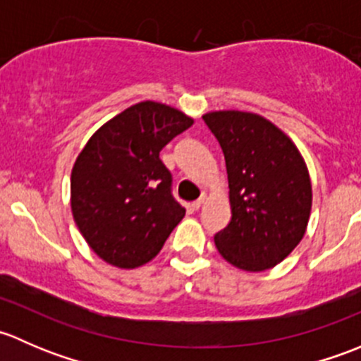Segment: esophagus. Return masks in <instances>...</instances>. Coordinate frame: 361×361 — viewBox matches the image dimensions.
Wrapping results in <instances>:
<instances>
[{
  "mask_svg": "<svg viewBox=\"0 0 361 361\" xmlns=\"http://www.w3.org/2000/svg\"><path fill=\"white\" fill-rule=\"evenodd\" d=\"M204 202H206V194H202L201 197L197 199V201H194V202H192V204H190V207H192V209H194V211H197L199 207H201Z\"/></svg>",
  "mask_w": 361,
  "mask_h": 361,
  "instance_id": "obj_1",
  "label": "esophagus"
}]
</instances>
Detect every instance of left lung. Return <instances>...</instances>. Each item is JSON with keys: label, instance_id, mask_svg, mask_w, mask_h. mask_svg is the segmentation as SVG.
I'll use <instances>...</instances> for the list:
<instances>
[{"label": "left lung", "instance_id": "obj_1", "mask_svg": "<svg viewBox=\"0 0 361 361\" xmlns=\"http://www.w3.org/2000/svg\"><path fill=\"white\" fill-rule=\"evenodd\" d=\"M202 118L224 152L232 209L214 245L243 271L274 267L307 228L312 204L307 166L293 141L264 116L228 110Z\"/></svg>", "mask_w": 361, "mask_h": 361}]
</instances>
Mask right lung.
<instances>
[{
  "label": "right lung",
  "instance_id": "right-lung-1",
  "mask_svg": "<svg viewBox=\"0 0 361 361\" xmlns=\"http://www.w3.org/2000/svg\"><path fill=\"white\" fill-rule=\"evenodd\" d=\"M192 123L176 108L143 101L108 120L80 152L71 171L73 218L104 262L147 264L185 216L159 155Z\"/></svg>",
  "mask_w": 361,
  "mask_h": 361
}]
</instances>
